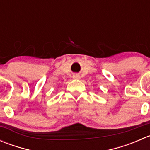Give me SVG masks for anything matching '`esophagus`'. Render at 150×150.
I'll list each match as a JSON object with an SVG mask.
<instances>
[{
	"mask_svg": "<svg viewBox=\"0 0 150 150\" xmlns=\"http://www.w3.org/2000/svg\"><path fill=\"white\" fill-rule=\"evenodd\" d=\"M73 78H75V79H80V78H81V76H80L78 74H75V75H73Z\"/></svg>",
	"mask_w": 150,
	"mask_h": 150,
	"instance_id": "esophagus-1",
	"label": "esophagus"
}]
</instances>
